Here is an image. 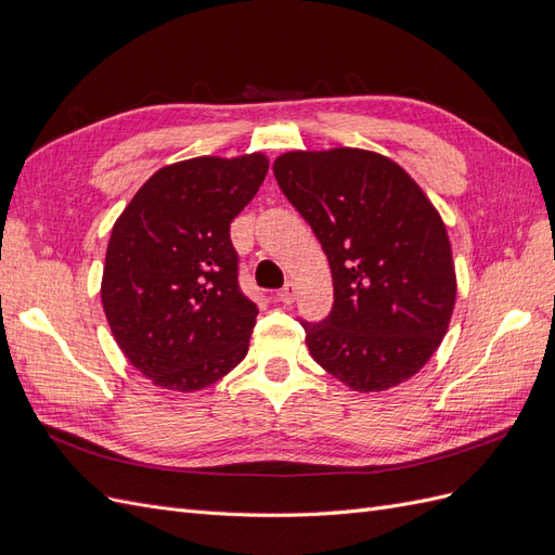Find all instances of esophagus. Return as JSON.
I'll list each match as a JSON object with an SVG mask.
<instances>
[{
    "instance_id": "obj_1",
    "label": "esophagus",
    "mask_w": 555,
    "mask_h": 555,
    "mask_svg": "<svg viewBox=\"0 0 555 555\" xmlns=\"http://www.w3.org/2000/svg\"><path fill=\"white\" fill-rule=\"evenodd\" d=\"M275 298L280 300V304H284V306H292L294 298H296V284H294V282L284 284V287L275 294Z\"/></svg>"
}]
</instances>
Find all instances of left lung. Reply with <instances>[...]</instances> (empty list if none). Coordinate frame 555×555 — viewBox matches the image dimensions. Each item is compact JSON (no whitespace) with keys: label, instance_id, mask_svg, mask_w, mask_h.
Listing matches in <instances>:
<instances>
[{"label":"left lung","instance_id":"8db88e82","mask_svg":"<svg viewBox=\"0 0 555 555\" xmlns=\"http://www.w3.org/2000/svg\"><path fill=\"white\" fill-rule=\"evenodd\" d=\"M273 173L322 243L333 275L331 314L300 322L312 359L361 393L416 375L456 304L440 212L405 169L371 150H292Z\"/></svg>","mask_w":555,"mask_h":555}]
</instances>
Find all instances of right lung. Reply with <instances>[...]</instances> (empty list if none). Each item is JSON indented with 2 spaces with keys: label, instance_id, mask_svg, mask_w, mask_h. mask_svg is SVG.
Wrapping results in <instances>:
<instances>
[{
  "label": "right lung",
  "instance_id": "obj_1",
  "mask_svg": "<svg viewBox=\"0 0 555 555\" xmlns=\"http://www.w3.org/2000/svg\"><path fill=\"white\" fill-rule=\"evenodd\" d=\"M266 173L261 153L176 162L113 224L104 312L122 354L162 389H206L247 354L259 310L238 287L229 227Z\"/></svg>",
  "mask_w": 555,
  "mask_h": 555
}]
</instances>
